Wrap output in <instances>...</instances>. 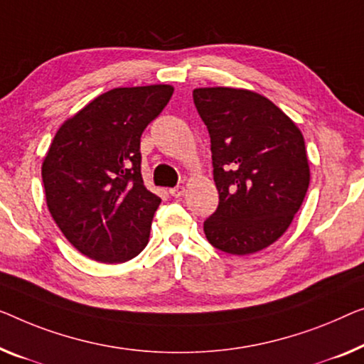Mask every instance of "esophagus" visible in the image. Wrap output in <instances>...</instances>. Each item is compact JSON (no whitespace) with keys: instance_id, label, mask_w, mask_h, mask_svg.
<instances>
[{"instance_id":"1","label":"esophagus","mask_w":364,"mask_h":364,"mask_svg":"<svg viewBox=\"0 0 364 364\" xmlns=\"http://www.w3.org/2000/svg\"><path fill=\"white\" fill-rule=\"evenodd\" d=\"M170 194L173 198H181L184 194V186H183V184H178V186L170 189Z\"/></svg>"}]
</instances>
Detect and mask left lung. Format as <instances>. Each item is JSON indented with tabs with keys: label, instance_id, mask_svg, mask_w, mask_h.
Segmentation results:
<instances>
[{
	"label": "left lung",
	"instance_id": "8db88e82",
	"mask_svg": "<svg viewBox=\"0 0 364 364\" xmlns=\"http://www.w3.org/2000/svg\"><path fill=\"white\" fill-rule=\"evenodd\" d=\"M193 100L209 130L219 191L204 234L230 255L263 250L284 234L306 198L311 171L301 130L248 90L196 88Z\"/></svg>",
	"mask_w": 364,
	"mask_h": 364
}]
</instances>
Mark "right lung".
Returning <instances> with one entry per match:
<instances>
[{
    "mask_svg": "<svg viewBox=\"0 0 364 364\" xmlns=\"http://www.w3.org/2000/svg\"><path fill=\"white\" fill-rule=\"evenodd\" d=\"M170 85L114 88L62 124L42 164L47 208L80 253L124 263L149 243L161 199L145 188L140 137Z\"/></svg>",
    "mask_w": 364,
    "mask_h": 364,
    "instance_id": "1",
    "label": "right lung"
}]
</instances>
